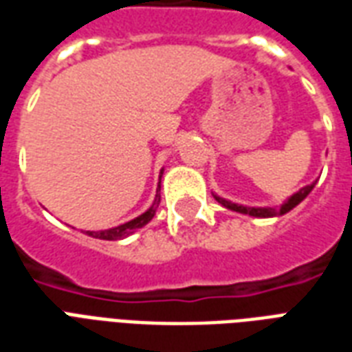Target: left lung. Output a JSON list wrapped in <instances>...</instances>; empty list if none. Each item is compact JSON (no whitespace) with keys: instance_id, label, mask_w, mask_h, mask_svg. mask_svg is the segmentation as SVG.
Segmentation results:
<instances>
[{"instance_id":"8db88e82","label":"left lung","mask_w":352,"mask_h":352,"mask_svg":"<svg viewBox=\"0 0 352 352\" xmlns=\"http://www.w3.org/2000/svg\"><path fill=\"white\" fill-rule=\"evenodd\" d=\"M317 184L315 183L307 184V186H303L300 190L292 194L290 198L285 199L280 207H247V206H241V204H234V201H230V199H224L221 196H217L213 194V198L221 204L222 207H226L230 211H236V213H241V214H249V217H256V219H270V217H280V214L288 213V211H292L298 204H302L303 199L309 196V192L313 190V186Z\"/></svg>"}]
</instances>
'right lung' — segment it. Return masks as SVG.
Here are the masks:
<instances>
[{"instance_id":"obj_1","label":"right lung","mask_w":352,"mask_h":352,"mask_svg":"<svg viewBox=\"0 0 352 352\" xmlns=\"http://www.w3.org/2000/svg\"><path fill=\"white\" fill-rule=\"evenodd\" d=\"M162 173H164V169L160 171V179H162ZM158 206H160V183H158V188H156V196H154L153 206L148 207L145 213H141L139 217H135V219L124 222V224H120V226H115V228L98 230V232H90V230H88L87 236L96 237V239H105V241H118V239H124V237L131 236L133 232H138L139 228H143L145 224H148V222L153 221Z\"/></svg>"}]
</instances>
